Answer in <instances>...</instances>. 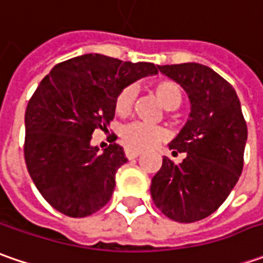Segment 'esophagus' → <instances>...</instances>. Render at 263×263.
Returning a JSON list of instances; mask_svg holds the SVG:
<instances>
[{"mask_svg": "<svg viewBox=\"0 0 263 263\" xmlns=\"http://www.w3.org/2000/svg\"><path fill=\"white\" fill-rule=\"evenodd\" d=\"M124 154H126V157L128 159H135L137 158L140 154H142V151L140 149H135V147H124Z\"/></svg>", "mask_w": 263, "mask_h": 263, "instance_id": "obj_1", "label": "esophagus"}]
</instances>
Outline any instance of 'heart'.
Wrapping results in <instances>:
<instances>
[{
    "label": "heart",
    "instance_id": "obj_1",
    "mask_svg": "<svg viewBox=\"0 0 263 263\" xmlns=\"http://www.w3.org/2000/svg\"><path fill=\"white\" fill-rule=\"evenodd\" d=\"M151 92L158 99V102L165 109H176L183 102V89L181 86L168 79H162L155 82L151 86ZM136 90L133 86H126L120 90L116 98L114 109L118 116H127L135 104ZM167 136L165 130L159 126H151L145 123H132L127 124L121 130V139L127 146L136 149H146L155 146L157 143L162 142Z\"/></svg>",
    "mask_w": 263,
    "mask_h": 263
}]
</instances>
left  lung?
<instances>
[{"label": "left lung", "instance_id": "obj_1", "mask_svg": "<svg viewBox=\"0 0 263 263\" xmlns=\"http://www.w3.org/2000/svg\"><path fill=\"white\" fill-rule=\"evenodd\" d=\"M158 68L186 90L192 111L170 143L174 155L186 158L180 164L162 158L151 195L170 219L195 222L214 214L238 181L248 126L236 90L212 68L197 63Z\"/></svg>", "mask_w": 263, "mask_h": 263}]
</instances>
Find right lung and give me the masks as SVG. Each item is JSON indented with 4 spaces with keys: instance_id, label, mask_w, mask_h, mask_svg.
<instances>
[{
    "instance_id": "add662e5",
    "label": "right lung",
    "mask_w": 263,
    "mask_h": 263,
    "mask_svg": "<svg viewBox=\"0 0 263 263\" xmlns=\"http://www.w3.org/2000/svg\"><path fill=\"white\" fill-rule=\"evenodd\" d=\"M155 73L152 63L85 54L57 64L36 87L25 114L26 167L58 212L83 218L109 202L127 158L118 143L90 146L92 133L106 130L121 89Z\"/></svg>"
}]
</instances>
